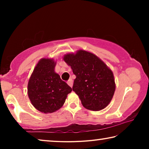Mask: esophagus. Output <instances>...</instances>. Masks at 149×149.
Wrapping results in <instances>:
<instances>
[{
    "label": "esophagus",
    "mask_w": 149,
    "mask_h": 149,
    "mask_svg": "<svg viewBox=\"0 0 149 149\" xmlns=\"http://www.w3.org/2000/svg\"><path fill=\"white\" fill-rule=\"evenodd\" d=\"M67 84H68L70 87H72V86H73V80L72 79H70L68 81Z\"/></svg>",
    "instance_id": "obj_1"
}]
</instances>
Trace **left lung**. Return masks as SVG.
<instances>
[{"label":"left lung","mask_w":149,"mask_h":149,"mask_svg":"<svg viewBox=\"0 0 149 149\" xmlns=\"http://www.w3.org/2000/svg\"><path fill=\"white\" fill-rule=\"evenodd\" d=\"M76 78L72 89L82 105L89 110L99 111L109 104L116 89L114 74L95 54L84 50L63 57Z\"/></svg>","instance_id":"8db88e82"}]
</instances>
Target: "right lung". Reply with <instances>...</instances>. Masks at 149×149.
<instances>
[{"label":"right lung","mask_w":149,"mask_h":149,"mask_svg":"<svg viewBox=\"0 0 149 149\" xmlns=\"http://www.w3.org/2000/svg\"><path fill=\"white\" fill-rule=\"evenodd\" d=\"M53 58H42L33 71L27 84V94L33 106L45 114L59 110L72 91L55 72Z\"/></svg>","instance_id":"1"}]
</instances>
